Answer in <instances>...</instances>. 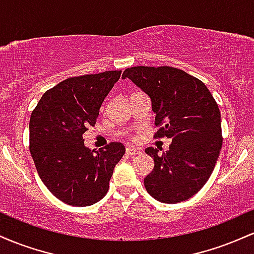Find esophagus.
Returning a JSON list of instances; mask_svg holds the SVG:
<instances>
[{
	"instance_id": "esophagus-1",
	"label": "esophagus",
	"mask_w": 254,
	"mask_h": 254,
	"mask_svg": "<svg viewBox=\"0 0 254 254\" xmlns=\"http://www.w3.org/2000/svg\"><path fill=\"white\" fill-rule=\"evenodd\" d=\"M125 153H127V155L129 156H135V155H138V154H141L142 151L137 147H131V145H129V147H127V149H125Z\"/></svg>"
}]
</instances>
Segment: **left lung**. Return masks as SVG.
I'll list each match as a JSON object with an SVG mask.
<instances>
[{"instance_id": "obj_1", "label": "left lung", "mask_w": 254, "mask_h": 254, "mask_svg": "<svg viewBox=\"0 0 254 254\" xmlns=\"http://www.w3.org/2000/svg\"><path fill=\"white\" fill-rule=\"evenodd\" d=\"M127 77L151 99L160 127L154 137L172 139L166 153L145 149L154 157L145 190L162 203L189 199L208 182L222 147L216 101L202 81L173 66H131L123 72Z\"/></svg>"}]
</instances>
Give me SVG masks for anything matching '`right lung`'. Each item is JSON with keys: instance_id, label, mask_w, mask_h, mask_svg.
<instances>
[{"instance_id": "1", "label": "right lung", "mask_w": 254, "mask_h": 254, "mask_svg": "<svg viewBox=\"0 0 254 254\" xmlns=\"http://www.w3.org/2000/svg\"><path fill=\"white\" fill-rule=\"evenodd\" d=\"M122 70L69 77L46 90L30 119V151L44 185L68 205L103 199L125 153L119 142L98 151L84 147L83 133L97 123L101 104Z\"/></svg>"}]
</instances>
